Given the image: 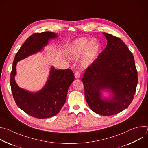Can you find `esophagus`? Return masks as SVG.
I'll use <instances>...</instances> for the list:
<instances>
[{"label":"esophagus","mask_w":148,"mask_h":148,"mask_svg":"<svg viewBox=\"0 0 148 148\" xmlns=\"http://www.w3.org/2000/svg\"><path fill=\"white\" fill-rule=\"evenodd\" d=\"M74 75H75V77L76 78H79L80 77V73H79V71H78V70L76 71L75 72Z\"/></svg>","instance_id":"obj_1"}]
</instances>
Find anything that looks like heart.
Masks as SVG:
<instances>
[{
	"instance_id": "heart-1",
	"label": "heart",
	"mask_w": 148,
	"mask_h": 148,
	"mask_svg": "<svg viewBox=\"0 0 148 148\" xmlns=\"http://www.w3.org/2000/svg\"><path fill=\"white\" fill-rule=\"evenodd\" d=\"M100 49L101 46L98 41L95 40L90 41L87 38H80L73 45L70 54L72 58H77L81 56L84 52L81 58V63L84 66H88L95 60Z\"/></svg>"
}]
</instances>
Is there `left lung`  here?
I'll return each instance as SVG.
<instances>
[{"instance_id":"left-lung-1","label":"left lung","mask_w":148,"mask_h":148,"mask_svg":"<svg viewBox=\"0 0 148 148\" xmlns=\"http://www.w3.org/2000/svg\"><path fill=\"white\" fill-rule=\"evenodd\" d=\"M107 45L88 67L82 81L84 94L91 110L103 116L117 114L130 105L138 84V74L132 53L124 42L112 34L103 33ZM110 89L113 98L103 100L102 89Z\"/></svg>"}]
</instances>
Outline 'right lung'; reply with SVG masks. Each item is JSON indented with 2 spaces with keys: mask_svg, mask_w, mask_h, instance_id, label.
<instances>
[{
  "mask_svg": "<svg viewBox=\"0 0 148 148\" xmlns=\"http://www.w3.org/2000/svg\"><path fill=\"white\" fill-rule=\"evenodd\" d=\"M56 37V34L50 32L33 34L17 52L13 63L10 83L14 101L21 110L36 118H50L59 112L66 102L69 88L74 80V73L69 69L56 70L52 67L45 87L34 94L17 86L14 81L16 66L18 61L40 51L49 40Z\"/></svg>",
  "mask_w": 148,
  "mask_h": 148,
  "instance_id": "right-lung-1",
  "label": "right lung"
}]
</instances>
